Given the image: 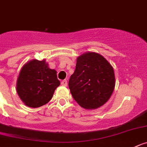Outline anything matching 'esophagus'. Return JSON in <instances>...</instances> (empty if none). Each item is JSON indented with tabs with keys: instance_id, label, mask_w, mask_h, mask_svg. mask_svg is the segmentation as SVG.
Here are the masks:
<instances>
[{
	"instance_id": "esophagus-1",
	"label": "esophagus",
	"mask_w": 147,
	"mask_h": 147,
	"mask_svg": "<svg viewBox=\"0 0 147 147\" xmlns=\"http://www.w3.org/2000/svg\"><path fill=\"white\" fill-rule=\"evenodd\" d=\"M61 84H62V85H63V86H67V85H68V82H67V80H63V81H62Z\"/></svg>"
}]
</instances>
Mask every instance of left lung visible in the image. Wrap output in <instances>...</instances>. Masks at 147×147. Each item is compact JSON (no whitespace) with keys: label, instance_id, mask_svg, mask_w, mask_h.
<instances>
[{"label":"left lung","instance_id":"obj_1","mask_svg":"<svg viewBox=\"0 0 147 147\" xmlns=\"http://www.w3.org/2000/svg\"><path fill=\"white\" fill-rule=\"evenodd\" d=\"M73 98L85 109H96L109 100L115 87L114 68L96 52H85L76 59L68 82Z\"/></svg>","mask_w":147,"mask_h":147}]
</instances>
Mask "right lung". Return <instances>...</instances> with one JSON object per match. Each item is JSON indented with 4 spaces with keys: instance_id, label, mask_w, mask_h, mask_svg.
I'll list each match as a JSON object with an SVG mask.
<instances>
[{
    "instance_id": "right-lung-1",
    "label": "right lung",
    "mask_w": 147,
    "mask_h": 147,
    "mask_svg": "<svg viewBox=\"0 0 147 147\" xmlns=\"http://www.w3.org/2000/svg\"><path fill=\"white\" fill-rule=\"evenodd\" d=\"M60 84L57 71L49 68L45 60L34 59L27 62L20 70L17 80V92L27 106L38 108L52 99Z\"/></svg>"
}]
</instances>
